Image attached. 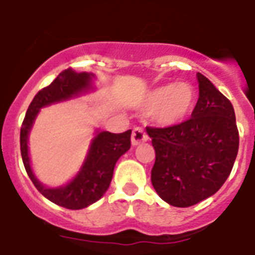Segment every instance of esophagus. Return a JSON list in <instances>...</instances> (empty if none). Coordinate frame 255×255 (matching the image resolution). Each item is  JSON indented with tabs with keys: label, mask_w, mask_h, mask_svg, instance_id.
<instances>
[{
	"label": "esophagus",
	"mask_w": 255,
	"mask_h": 255,
	"mask_svg": "<svg viewBox=\"0 0 255 255\" xmlns=\"http://www.w3.org/2000/svg\"><path fill=\"white\" fill-rule=\"evenodd\" d=\"M148 140V135L147 132L144 131L141 127H135L133 128V131H132V136H131V143L132 145H139L140 143H144V141H147Z\"/></svg>",
	"instance_id": "34e87169"
}]
</instances>
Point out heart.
I'll return each mask as SVG.
<instances>
[{
  "label": "heart",
  "mask_w": 255,
  "mask_h": 255,
  "mask_svg": "<svg viewBox=\"0 0 255 255\" xmlns=\"http://www.w3.org/2000/svg\"><path fill=\"white\" fill-rule=\"evenodd\" d=\"M196 92L189 83H170L148 92L141 107L152 112L159 126L172 127L182 123L192 114Z\"/></svg>",
  "instance_id": "b5f03b06"
}]
</instances>
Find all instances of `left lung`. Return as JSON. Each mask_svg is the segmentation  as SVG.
<instances>
[{
	"label": "left lung",
	"mask_w": 255,
	"mask_h": 255,
	"mask_svg": "<svg viewBox=\"0 0 255 255\" xmlns=\"http://www.w3.org/2000/svg\"><path fill=\"white\" fill-rule=\"evenodd\" d=\"M197 79L200 92L190 119L172 127H147L156 153L152 185L177 208L216 193L229 177L240 145L230 100L202 74Z\"/></svg>",
	"instance_id": "obj_1"
}]
</instances>
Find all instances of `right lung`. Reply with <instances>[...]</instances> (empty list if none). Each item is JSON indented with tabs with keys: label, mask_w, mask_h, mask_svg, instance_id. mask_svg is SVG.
<instances>
[{
	"label": "right lung",
	"mask_w": 255,
	"mask_h": 255,
	"mask_svg": "<svg viewBox=\"0 0 255 255\" xmlns=\"http://www.w3.org/2000/svg\"><path fill=\"white\" fill-rule=\"evenodd\" d=\"M94 75L77 73L71 69L62 71L51 85L42 88L30 103L21 127V155L25 169L39 192L54 204L67 209H83L99 200L111 184L116 161L131 147V129L123 133L96 132L81 170L65 186L47 188L38 181L30 167L27 139L29 132L42 107L71 99L92 88Z\"/></svg>",
	"instance_id": "add662e5"
}]
</instances>
